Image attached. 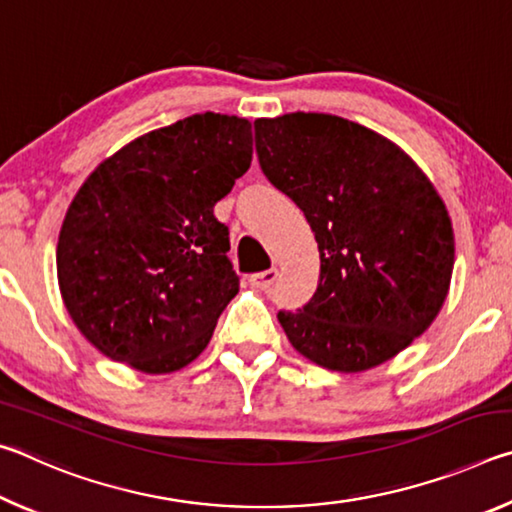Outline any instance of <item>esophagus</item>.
Segmentation results:
<instances>
[{
	"label": "esophagus",
	"mask_w": 512,
	"mask_h": 512,
	"mask_svg": "<svg viewBox=\"0 0 512 512\" xmlns=\"http://www.w3.org/2000/svg\"><path fill=\"white\" fill-rule=\"evenodd\" d=\"M277 275H280V273H277V268H268V271H259V273L250 275L248 282H250V287H255L259 291H266V289L273 287Z\"/></svg>",
	"instance_id": "1"
}]
</instances>
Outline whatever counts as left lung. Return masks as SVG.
Wrapping results in <instances>:
<instances>
[{
    "label": "left lung",
    "instance_id": "8db88e82",
    "mask_svg": "<svg viewBox=\"0 0 512 512\" xmlns=\"http://www.w3.org/2000/svg\"><path fill=\"white\" fill-rule=\"evenodd\" d=\"M255 149L318 241L316 293L277 311L293 348L339 372L395 357L433 323L452 280L454 230L436 189L400 146L325 112L257 119Z\"/></svg>",
    "mask_w": 512,
    "mask_h": 512
}]
</instances>
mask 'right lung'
<instances>
[{"mask_svg": "<svg viewBox=\"0 0 512 512\" xmlns=\"http://www.w3.org/2000/svg\"><path fill=\"white\" fill-rule=\"evenodd\" d=\"M250 158L248 119L203 112L92 171L60 228L56 266L69 316L94 348L153 375L205 350L239 291L214 205Z\"/></svg>", "mask_w": 512, "mask_h": 512, "instance_id": "right-lung-1", "label": "right lung"}]
</instances>
